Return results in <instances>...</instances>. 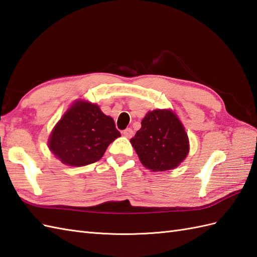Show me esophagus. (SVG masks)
<instances>
[{"label":"esophagus","instance_id":"esophagus-1","mask_svg":"<svg viewBox=\"0 0 257 257\" xmlns=\"http://www.w3.org/2000/svg\"><path fill=\"white\" fill-rule=\"evenodd\" d=\"M122 135L126 137V138H131L134 136V130L131 128H127L122 131Z\"/></svg>","mask_w":257,"mask_h":257}]
</instances>
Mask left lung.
Wrapping results in <instances>:
<instances>
[{"label":"left lung","mask_w":257,"mask_h":257,"mask_svg":"<svg viewBox=\"0 0 257 257\" xmlns=\"http://www.w3.org/2000/svg\"><path fill=\"white\" fill-rule=\"evenodd\" d=\"M130 142L142 165L151 171L175 169L189 151L188 136L183 123L170 109L149 111Z\"/></svg>","instance_id":"left-lung-1"}]
</instances>
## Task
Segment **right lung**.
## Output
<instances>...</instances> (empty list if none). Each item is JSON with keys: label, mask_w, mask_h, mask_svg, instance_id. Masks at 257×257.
<instances>
[{"label": "right lung", "mask_w": 257, "mask_h": 257, "mask_svg": "<svg viewBox=\"0 0 257 257\" xmlns=\"http://www.w3.org/2000/svg\"><path fill=\"white\" fill-rule=\"evenodd\" d=\"M120 137L114 119L96 104L77 100L53 128L49 149L62 163L84 166L97 162L107 147Z\"/></svg>", "instance_id": "right-lung-1"}]
</instances>
